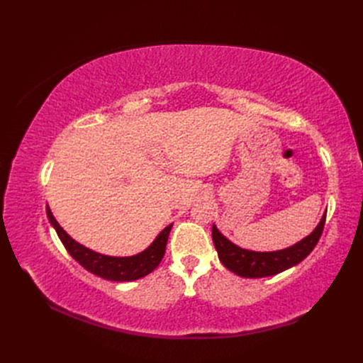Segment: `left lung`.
<instances>
[{"mask_svg": "<svg viewBox=\"0 0 363 363\" xmlns=\"http://www.w3.org/2000/svg\"><path fill=\"white\" fill-rule=\"evenodd\" d=\"M325 213L323 215L320 224L316 225L313 232L309 236L301 239L300 242L294 244L289 248L268 252L244 250L235 245L224 235H221L215 224L212 227V238L215 248L218 251V257L227 269L238 274L240 277L259 279L279 274L296 265V263H300L303 259L309 256L323 235Z\"/></svg>", "mask_w": 363, "mask_h": 363, "instance_id": "obj_1", "label": "left lung"}]
</instances>
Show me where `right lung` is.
<instances>
[{"mask_svg": "<svg viewBox=\"0 0 363 363\" xmlns=\"http://www.w3.org/2000/svg\"><path fill=\"white\" fill-rule=\"evenodd\" d=\"M47 215L51 225L56 228L57 236L60 238L62 244L67 248L69 255L79 262L84 269L95 274L98 277L112 281L138 280L140 277L148 276L151 271H155L164 256L168 236L172 227V224L164 227L159 233V236L155 239V242H152L147 250L139 252V255L130 257H113L100 255V252H95L89 248L83 247L82 244L75 242V240L59 225L48 206Z\"/></svg>", "mask_w": 363, "mask_h": 363, "instance_id": "right-lung-1", "label": "right lung"}]
</instances>
